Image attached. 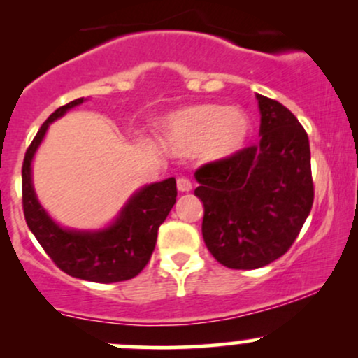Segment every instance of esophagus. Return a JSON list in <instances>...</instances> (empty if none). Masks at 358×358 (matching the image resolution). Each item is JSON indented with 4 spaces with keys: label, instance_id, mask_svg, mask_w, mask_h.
<instances>
[{
    "label": "esophagus",
    "instance_id": "obj_1",
    "mask_svg": "<svg viewBox=\"0 0 358 358\" xmlns=\"http://www.w3.org/2000/svg\"><path fill=\"white\" fill-rule=\"evenodd\" d=\"M176 187H178L180 192H190L192 190V182L187 178V176H180L176 180Z\"/></svg>",
    "mask_w": 358,
    "mask_h": 358
}]
</instances>
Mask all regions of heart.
Listing matches in <instances>:
<instances>
[{
	"label": "heart",
	"mask_w": 358,
	"mask_h": 358,
	"mask_svg": "<svg viewBox=\"0 0 358 358\" xmlns=\"http://www.w3.org/2000/svg\"><path fill=\"white\" fill-rule=\"evenodd\" d=\"M163 145L175 155L202 151L205 158L222 162L239 155L252 134V121L241 108L199 104L175 110L163 121Z\"/></svg>",
	"instance_id": "heart-1"
}]
</instances>
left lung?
Listing matches in <instances>:
<instances>
[{
  "mask_svg": "<svg viewBox=\"0 0 358 358\" xmlns=\"http://www.w3.org/2000/svg\"><path fill=\"white\" fill-rule=\"evenodd\" d=\"M257 145L195 171L205 245L231 269H257L281 257L315 196L306 131L278 101L257 94Z\"/></svg>",
  "mask_w": 358,
  "mask_h": 358,
  "instance_id": "left-lung-1",
  "label": "left lung"
}]
</instances>
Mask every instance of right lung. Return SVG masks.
Here are the masks:
<instances>
[{"label":"right lung","mask_w":358,"mask_h":358,"mask_svg":"<svg viewBox=\"0 0 358 358\" xmlns=\"http://www.w3.org/2000/svg\"><path fill=\"white\" fill-rule=\"evenodd\" d=\"M84 101L80 97L52 113L27 150L22 168L24 220L45 252L69 276L94 282L127 281L141 273L153 254L159 225L176 202V182L171 176L139 188L102 229L77 231L57 224L36 199L31 163L48 126Z\"/></svg>","instance_id":"1"}]
</instances>
